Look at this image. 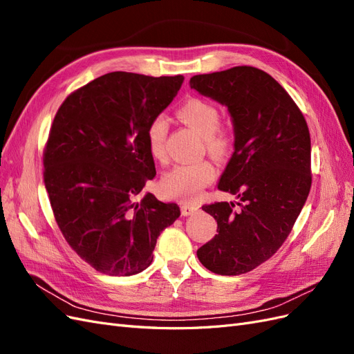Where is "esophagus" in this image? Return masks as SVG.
Instances as JSON below:
<instances>
[{"instance_id": "esophagus-1", "label": "esophagus", "mask_w": 354, "mask_h": 354, "mask_svg": "<svg viewBox=\"0 0 354 354\" xmlns=\"http://www.w3.org/2000/svg\"><path fill=\"white\" fill-rule=\"evenodd\" d=\"M198 205H195V203H181V214L183 216H190V214H194L198 211Z\"/></svg>"}]
</instances>
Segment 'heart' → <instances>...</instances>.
<instances>
[{"instance_id":"b5f03b06","label":"heart","mask_w":354,"mask_h":354,"mask_svg":"<svg viewBox=\"0 0 354 354\" xmlns=\"http://www.w3.org/2000/svg\"><path fill=\"white\" fill-rule=\"evenodd\" d=\"M177 115L181 121L194 128L203 137V143L214 158H226L233 147V136L220 125L221 113L209 100L192 97L180 106ZM168 122L164 116H155L147 127L146 140L149 152L156 160L167 158ZM216 177V169L208 160L194 164H178L171 168L160 178V190L165 196L183 201H195Z\"/></svg>"}]
</instances>
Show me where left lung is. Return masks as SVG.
I'll list each match as a JSON object with an SVG mask.
<instances>
[{
    "label": "left lung",
    "instance_id": "left-lung-1",
    "mask_svg": "<svg viewBox=\"0 0 354 354\" xmlns=\"http://www.w3.org/2000/svg\"><path fill=\"white\" fill-rule=\"evenodd\" d=\"M190 88L230 113L234 152L218 189L241 199L202 207L218 233L196 254L214 273L242 274L281 248L304 207L312 186L308 127L291 95L261 69L195 75Z\"/></svg>",
    "mask_w": 354,
    "mask_h": 354
}]
</instances>
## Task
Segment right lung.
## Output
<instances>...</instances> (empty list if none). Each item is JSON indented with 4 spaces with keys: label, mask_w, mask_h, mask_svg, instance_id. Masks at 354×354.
<instances>
[{
    "label": "right lung",
    "mask_w": 354,
    "mask_h": 354,
    "mask_svg": "<svg viewBox=\"0 0 354 354\" xmlns=\"http://www.w3.org/2000/svg\"><path fill=\"white\" fill-rule=\"evenodd\" d=\"M183 75L111 72L68 95L44 151V183L71 248L109 276L143 272L177 203L134 198L156 174L146 131L177 95Z\"/></svg>",
    "instance_id": "add662e5"
}]
</instances>
